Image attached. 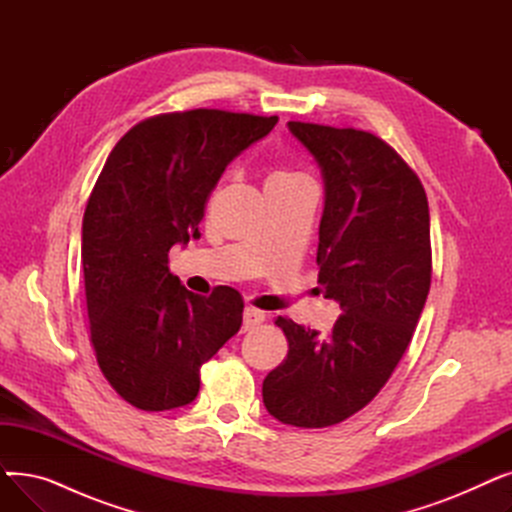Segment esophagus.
<instances>
[{
  "mask_svg": "<svg viewBox=\"0 0 512 512\" xmlns=\"http://www.w3.org/2000/svg\"><path fill=\"white\" fill-rule=\"evenodd\" d=\"M245 330H251V328H255V326H259V324H263L265 321V315H263V311H259V309H253V307H247L245 309Z\"/></svg>",
  "mask_w": 512,
  "mask_h": 512,
  "instance_id": "34e87169",
  "label": "esophagus"
}]
</instances>
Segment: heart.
Wrapping results in <instances>:
<instances>
[{
    "mask_svg": "<svg viewBox=\"0 0 512 512\" xmlns=\"http://www.w3.org/2000/svg\"><path fill=\"white\" fill-rule=\"evenodd\" d=\"M294 178H301V174L297 172H290L286 168H276L270 178H267V182H286V180H294Z\"/></svg>",
    "mask_w": 512,
    "mask_h": 512,
    "instance_id": "1",
    "label": "heart"
}]
</instances>
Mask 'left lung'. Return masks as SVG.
I'll list each match as a JSON object with an SVG mask.
<instances>
[{
    "label": "left lung",
    "mask_w": 512,
    "mask_h": 512,
    "mask_svg": "<svg viewBox=\"0 0 512 512\" xmlns=\"http://www.w3.org/2000/svg\"><path fill=\"white\" fill-rule=\"evenodd\" d=\"M324 176L317 284L342 313L328 336L278 317L286 359L263 405L294 427L336 425L378 396L405 355L432 284L429 207L419 176L357 128L288 122Z\"/></svg>",
    "instance_id": "1"
}]
</instances>
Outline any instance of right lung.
<instances>
[{
  "instance_id": "add662e5",
  "label": "right lung",
  "mask_w": 512,
  "mask_h": 512,
  "mask_svg": "<svg viewBox=\"0 0 512 512\" xmlns=\"http://www.w3.org/2000/svg\"><path fill=\"white\" fill-rule=\"evenodd\" d=\"M276 124L278 116L207 107L159 114L134 124L107 157L83 218V272L99 369L128 405L193 402L203 363L240 330V292L186 290L168 253L199 236L226 166Z\"/></svg>"
}]
</instances>
